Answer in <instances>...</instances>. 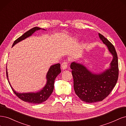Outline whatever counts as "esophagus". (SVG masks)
Instances as JSON below:
<instances>
[{
  "mask_svg": "<svg viewBox=\"0 0 126 126\" xmlns=\"http://www.w3.org/2000/svg\"><path fill=\"white\" fill-rule=\"evenodd\" d=\"M68 65V62L65 61H64L62 64H61V68L62 70H65V69L67 68Z\"/></svg>",
  "mask_w": 126,
  "mask_h": 126,
  "instance_id": "esophagus-1",
  "label": "esophagus"
}]
</instances>
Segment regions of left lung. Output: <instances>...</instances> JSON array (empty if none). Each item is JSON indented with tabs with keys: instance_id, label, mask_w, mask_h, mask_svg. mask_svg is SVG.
Instances as JSON below:
<instances>
[{
	"instance_id": "1",
	"label": "left lung",
	"mask_w": 126,
	"mask_h": 126,
	"mask_svg": "<svg viewBox=\"0 0 126 126\" xmlns=\"http://www.w3.org/2000/svg\"><path fill=\"white\" fill-rule=\"evenodd\" d=\"M103 42L113 55L110 67L99 74H92L83 65L71 64L76 94L85 102L93 103L102 101L110 94L115 86L119 75L118 56L113 44L99 33Z\"/></svg>"
}]
</instances>
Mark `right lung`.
Masks as SVG:
<instances>
[{"label":"right lung","mask_w":126,"mask_h":126,"mask_svg":"<svg viewBox=\"0 0 126 126\" xmlns=\"http://www.w3.org/2000/svg\"><path fill=\"white\" fill-rule=\"evenodd\" d=\"M41 29V28L39 27H35L29 31L25 32L23 35L21 36H20L19 38L16 39L14 41L13 47L15 45L16 43L22 41V40L25 39L26 38L29 37V36L31 35L32 34H33L34 32L36 31ZM61 72L60 68V64L58 63L52 65L49 70H48L47 75V83L44 87L42 89L41 91L38 92V93H17L14 89L11 86L10 83L9 82L8 78V73L7 70L6 69V75L7 79L8 80L9 84L13 91L15 95L17 96L18 98L22 100L26 101L27 103H33V104H40L42 103L44 101H45L47 99L48 97L51 95L54 89V83L55 78Z\"/></svg>","instance_id":"obj_1"}]
</instances>
